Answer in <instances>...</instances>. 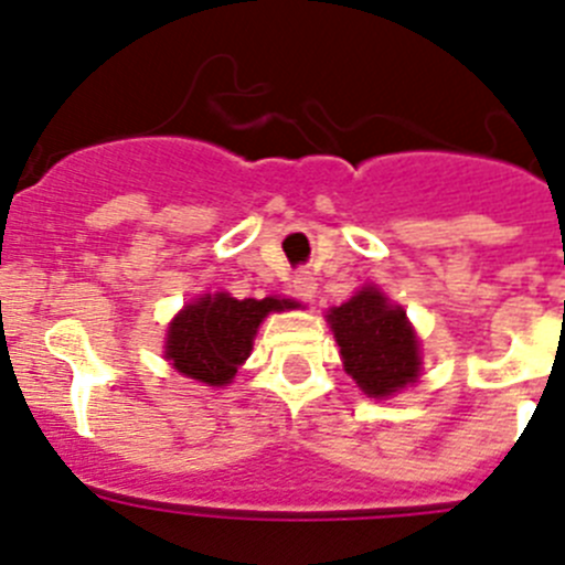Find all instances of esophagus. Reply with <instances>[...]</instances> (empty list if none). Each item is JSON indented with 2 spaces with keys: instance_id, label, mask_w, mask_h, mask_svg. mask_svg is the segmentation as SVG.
<instances>
[{
  "instance_id": "esophagus-1",
  "label": "esophagus",
  "mask_w": 565,
  "mask_h": 565,
  "mask_svg": "<svg viewBox=\"0 0 565 565\" xmlns=\"http://www.w3.org/2000/svg\"><path fill=\"white\" fill-rule=\"evenodd\" d=\"M291 288L299 299H305V302H308V299H313V294H317V277H313L310 271L294 274Z\"/></svg>"
}]
</instances>
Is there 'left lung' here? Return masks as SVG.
<instances>
[{"mask_svg":"<svg viewBox=\"0 0 565 565\" xmlns=\"http://www.w3.org/2000/svg\"><path fill=\"white\" fill-rule=\"evenodd\" d=\"M328 322L347 375H353L364 395L381 401L420 377V344L406 310L392 305L375 286L330 308Z\"/></svg>","mask_w":565,"mask_h":565,"instance_id":"8db88e82","label":"left lung"}]
</instances>
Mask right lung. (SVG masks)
<instances>
[{
	"instance_id": "add662e5",
	"label": "right lung",
	"mask_w": 565,
	"mask_h": 565,
	"mask_svg": "<svg viewBox=\"0 0 565 565\" xmlns=\"http://www.w3.org/2000/svg\"><path fill=\"white\" fill-rule=\"evenodd\" d=\"M294 308H299L294 299H235L226 291L204 294L173 317L164 341V359L173 370L199 384L226 386L252 353L263 319Z\"/></svg>"
}]
</instances>
